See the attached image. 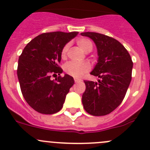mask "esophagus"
Returning a JSON list of instances; mask_svg holds the SVG:
<instances>
[{"label":"esophagus","mask_w":150,"mask_h":150,"mask_svg":"<svg viewBox=\"0 0 150 150\" xmlns=\"http://www.w3.org/2000/svg\"><path fill=\"white\" fill-rule=\"evenodd\" d=\"M74 81H75V83H79V82H81V79H79V78H74Z\"/></svg>","instance_id":"34e87169"}]
</instances>
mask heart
Returning <instances> with one entry per match:
<instances>
[{"label": "heart", "mask_w": 150, "mask_h": 150, "mask_svg": "<svg viewBox=\"0 0 150 150\" xmlns=\"http://www.w3.org/2000/svg\"><path fill=\"white\" fill-rule=\"evenodd\" d=\"M77 43L86 53L90 52L93 49V44L88 39L80 38L77 40ZM69 46V44H67L62 48V58L66 57ZM89 69H90V66L86 62L76 63L74 62H69L67 63L64 66V70L67 73L71 76L75 77V78H79V77L82 76L83 74L89 70Z\"/></svg>", "instance_id": "b5f03b06"}]
</instances>
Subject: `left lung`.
I'll use <instances>...</instances> for the list:
<instances>
[{
  "instance_id": "left-lung-1",
  "label": "left lung",
  "mask_w": 150,
  "mask_h": 150,
  "mask_svg": "<svg viewBox=\"0 0 150 150\" xmlns=\"http://www.w3.org/2000/svg\"><path fill=\"white\" fill-rule=\"evenodd\" d=\"M81 35L93 40L99 57L91 75L99 79L97 82L84 81L83 105L90 115H106L123 100L131 81L133 62L125 47L115 38L91 32Z\"/></svg>"
}]
</instances>
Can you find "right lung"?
Wrapping results in <instances>:
<instances>
[{"instance_id": "1", "label": "right lung", "mask_w": 150, "mask_h": 150, "mask_svg": "<svg viewBox=\"0 0 150 150\" xmlns=\"http://www.w3.org/2000/svg\"><path fill=\"white\" fill-rule=\"evenodd\" d=\"M78 32H53L39 35L28 43L19 58L17 76L28 104L35 111L51 115L63 107L73 86V78L65 74L51 81V75L63 72L59 66L64 46Z\"/></svg>"}]
</instances>
